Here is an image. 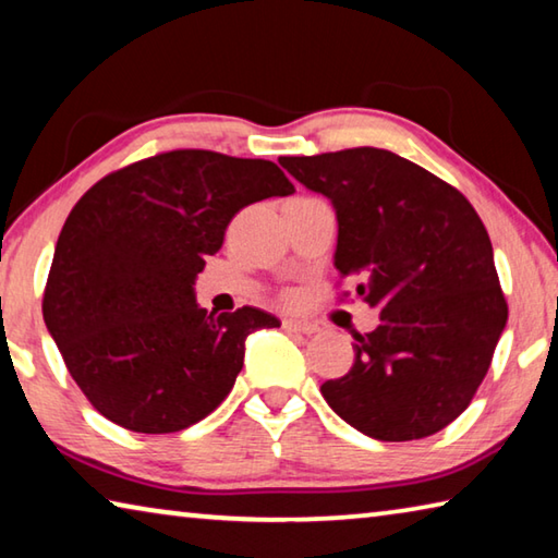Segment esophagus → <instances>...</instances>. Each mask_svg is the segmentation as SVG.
Segmentation results:
<instances>
[{"label":"esophagus","mask_w":558,"mask_h":558,"mask_svg":"<svg viewBox=\"0 0 558 558\" xmlns=\"http://www.w3.org/2000/svg\"><path fill=\"white\" fill-rule=\"evenodd\" d=\"M282 327L288 329V332H295V335H317L319 327L313 323H300V319H282Z\"/></svg>","instance_id":"obj_1"}]
</instances>
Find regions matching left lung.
Returning a JSON list of instances; mask_svg holds the SVG:
<instances>
[{
    "instance_id": "left-lung-1",
    "label": "left lung",
    "mask_w": 558,
    "mask_h": 558,
    "mask_svg": "<svg viewBox=\"0 0 558 558\" xmlns=\"http://www.w3.org/2000/svg\"><path fill=\"white\" fill-rule=\"evenodd\" d=\"M278 162L337 214L335 268L362 282L379 327L325 381L339 418L376 440L433 436L468 409L507 325L493 243L456 186L389 149L354 147Z\"/></svg>"
}]
</instances>
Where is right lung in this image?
<instances>
[{
    "label": "right lung",
    "instance_id": "right-lung-1",
    "mask_svg": "<svg viewBox=\"0 0 558 558\" xmlns=\"http://www.w3.org/2000/svg\"><path fill=\"white\" fill-rule=\"evenodd\" d=\"M295 192L268 159L174 149L93 184L65 219L44 323L93 409L135 433H177L233 389L245 339L278 317L206 313L194 280L243 206Z\"/></svg>",
    "mask_w": 558,
    "mask_h": 558
}]
</instances>
